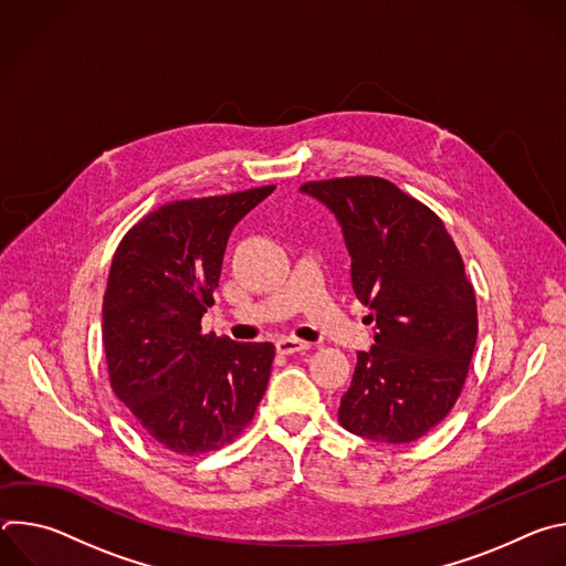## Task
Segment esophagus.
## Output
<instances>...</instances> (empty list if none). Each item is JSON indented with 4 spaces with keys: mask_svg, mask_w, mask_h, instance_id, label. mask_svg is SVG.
Listing matches in <instances>:
<instances>
[{
    "mask_svg": "<svg viewBox=\"0 0 566 566\" xmlns=\"http://www.w3.org/2000/svg\"><path fill=\"white\" fill-rule=\"evenodd\" d=\"M275 347H277V354H282V356H291V354H297V352H306V349H311V343H304V340H297V338H280Z\"/></svg>",
    "mask_w": 566,
    "mask_h": 566,
    "instance_id": "esophagus-1",
    "label": "esophagus"
}]
</instances>
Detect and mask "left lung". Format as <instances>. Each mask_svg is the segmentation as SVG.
Here are the masks:
<instances>
[{
	"label": "left lung",
	"mask_w": 566,
	"mask_h": 566,
	"mask_svg": "<svg viewBox=\"0 0 566 566\" xmlns=\"http://www.w3.org/2000/svg\"><path fill=\"white\" fill-rule=\"evenodd\" d=\"M300 190L336 214L356 297L376 322L338 421L378 443H410L448 417L468 376L476 302L463 260L443 221L391 181L343 177Z\"/></svg>",
	"instance_id": "left-lung-1"
}]
</instances>
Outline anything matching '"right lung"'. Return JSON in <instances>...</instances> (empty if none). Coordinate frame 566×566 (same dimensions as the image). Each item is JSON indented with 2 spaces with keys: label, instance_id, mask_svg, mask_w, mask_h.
I'll return each mask as SVG.
<instances>
[{
  "label": "right lung",
  "instance_id": "obj_1",
  "mask_svg": "<svg viewBox=\"0 0 566 566\" xmlns=\"http://www.w3.org/2000/svg\"><path fill=\"white\" fill-rule=\"evenodd\" d=\"M275 186L170 201L127 230L103 300L114 394L170 452L219 450L253 421L275 347L201 332L237 221Z\"/></svg>",
  "mask_w": 566,
  "mask_h": 566
}]
</instances>
